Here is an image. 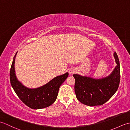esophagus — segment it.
Listing matches in <instances>:
<instances>
[{
  "mask_svg": "<svg viewBox=\"0 0 130 130\" xmlns=\"http://www.w3.org/2000/svg\"><path fill=\"white\" fill-rule=\"evenodd\" d=\"M76 72V69L74 68H71L69 70V73L70 74H73Z\"/></svg>",
  "mask_w": 130,
  "mask_h": 130,
  "instance_id": "34e87169",
  "label": "esophagus"
}]
</instances>
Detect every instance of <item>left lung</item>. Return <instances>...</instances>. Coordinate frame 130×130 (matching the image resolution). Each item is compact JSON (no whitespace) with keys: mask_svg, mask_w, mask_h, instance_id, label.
<instances>
[{"mask_svg":"<svg viewBox=\"0 0 130 130\" xmlns=\"http://www.w3.org/2000/svg\"><path fill=\"white\" fill-rule=\"evenodd\" d=\"M114 57L117 66L109 76L95 79L90 77L73 74L76 98L88 106H101L106 103L118 89L120 82V66L116 52Z\"/></svg>","mask_w":130,"mask_h":130,"instance_id":"8db88e82","label":"left lung"}]
</instances>
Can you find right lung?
<instances>
[{
	"label": "right lung",
	"instance_id": "add662e5",
	"mask_svg": "<svg viewBox=\"0 0 130 130\" xmlns=\"http://www.w3.org/2000/svg\"><path fill=\"white\" fill-rule=\"evenodd\" d=\"M16 55L17 53L10 68V81L17 95L22 102L32 109H42L51 106L56 101L59 88L68 78V73L55 77L41 87L28 88L19 82L16 77L14 69Z\"/></svg>",
	"mask_w": 130,
	"mask_h": 130
}]
</instances>
